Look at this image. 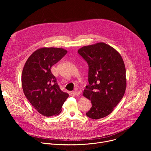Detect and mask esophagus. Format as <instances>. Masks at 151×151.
<instances>
[{
	"label": "esophagus",
	"mask_w": 151,
	"mask_h": 151,
	"mask_svg": "<svg viewBox=\"0 0 151 151\" xmlns=\"http://www.w3.org/2000/svg\"><path fill=\"white\" fill-rule=\"evenodd\" d=\"M73 94L75 96H79L81 95V92L80 91H73Z\"/></svg>",
	"instance_id": "obj_1"
}]
</instances>
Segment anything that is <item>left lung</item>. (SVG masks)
<instances>
[{
    "mask_svg": "<svg viewBox=\"0 0 151 151\" xmlns=\"http://www.w3.org/2000/svg\"><path fill=\"white\" fill-rule=\"evenodd\" d=\"M78 54L88 64V82L83 96L91 101L86 113L97 119L109 115L122 99L126 88V71L118 51L104 43L83 47Z\"/></svg>",
    "mask_w": 151,
    "mask_h": 151,
    "instance_id": "left-lung-1",
    "label": "left lung"
}]
</instances>
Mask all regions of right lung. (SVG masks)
I'll return each mask as SVG.
<instances>
[{
	"label": "right lung",
	"mask_w": 151,
	"mask_h": 151,
	"mask_svg": "<svg viewBox=\"0 0 151 151\" xmlns=\"http://www.w3.org/2000/svg\"><path fill=\"white\" fill-rule=\"evenodd\" d=\"M68 51L58 48H42L35 51L24 66L21 83L24 93L34 108L45 116L58 115L68 93L60 90L51 71Z\"/></svg>",
	"instance_id": "right-lung-1"
}]
</instances>
